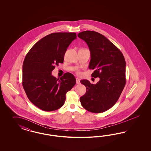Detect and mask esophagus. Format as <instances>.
Wrapping results in <instances>:
<instances>
[{
  "label": "esophagus",
  "mask_w": 151,
  "mask_h": 151,
  "mask_svg": "<svg viewBox=\"0 0 151 151\" xmlns=\"http://www.w3.org/2000/svg\"><path fill=\"white\" fill-rule=\"evenodd\" d=\"M76 83L79 84L80 83V80L78 78H76Z\"/></svg>",
  "instance_id": "1"
}]
</instances>
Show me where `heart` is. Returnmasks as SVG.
Segmentation results:
<instances>
[{"instance_id":"obj_1","label":"heart","mask_w":151,"mask_h":151,"mask_svg":"<svg viewBox=\"0 0 151 151\" xmlns=\"http://www.w3.org/2000/svg\"><path fill=\"white\" fill-rule=\"evenodd\" d=\"M75 71H76V72L77 73H79V71H78V69H75Z\"/></svg>"}]
</instances>
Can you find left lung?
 Instances as JSON below:
<instances>
[{
  "label": "left lung",
  "mask_w": 151,
  "mask_h": 151,
  "mask_svg": "<svg viewBox=\"0 0 151 151\" xmlns=\"http://www.w3.org/2000/svg\"><path fill=\"white\" fill-rule=\"evenodd\" d=\"M91 54L89 69L94 70L92 77L100 78L96 84L87 80L80 82L86 92L80 97L82 107L93 113L110 109L118 100L126 84V61L121 51L105 37L93 31L78 33Z\"/></svg>",
  "instance_id": "8db88e82"
}]
</instances>
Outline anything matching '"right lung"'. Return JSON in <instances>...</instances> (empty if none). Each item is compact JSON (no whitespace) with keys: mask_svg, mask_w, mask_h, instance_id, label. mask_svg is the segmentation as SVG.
<instances>
[{"mask_svg":"<svg viewBox=\"0 0 151 151\" xmlns=\"http://www.w3.org/2000/svg\"><path fill=\"white\" fill-rule=\"evenodd\" d=\"M76 39L75 32L51 33L42 38L27 52L23 65V88L29 100L45 111L64 105L66 94L76 84L72 73L59 78L53 76L55 65L64 63L69 45Z\"/></svg>","mask_w":151,"mask_h":151,"instance_id":"right-lung-1","label":"right lung"}]
</instances>
